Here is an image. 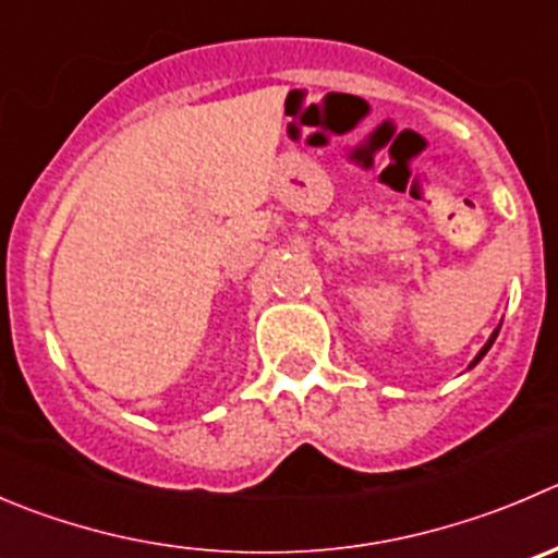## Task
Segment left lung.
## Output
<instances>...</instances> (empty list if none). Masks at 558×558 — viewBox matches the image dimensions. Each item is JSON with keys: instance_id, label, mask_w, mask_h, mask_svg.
<instances>
[{"instance_id": "1", "label": "left lung", "mask_w": 558, "mask_h": 558, "mask_svg": "<svg viewBox=\"0 0 558 558\" xmlns=\"http://www.w3.org/2000/svg\"><path fill=\"white\" fill-rule=\"evenodd\" d=\"M496 335H499V329H496V332H494V335H490V340H488V343H485V345H483V351H480V354H477V356H474L472 367H474V365H477V362H480V360H483V356H485V354H488V349H490V345H494Z\"/></svg>"}]
</instances>
